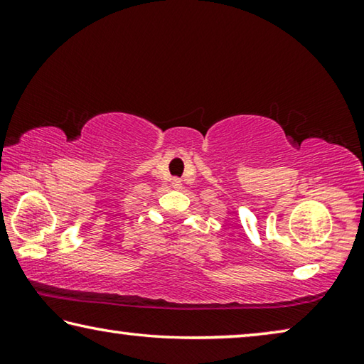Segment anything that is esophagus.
Listing matches in <instances>:
<instances>
[{"instance_id": "esophagus-1", "label": "esophagus", "mask_w": 364, "mask_h": 364, "mask_svg": "<svg viewBox=\"0 0 364 364\" xmlns=\"http://www.w3.org/2000/svg\"><path fill=\"white\" fill-rule=\"evenodd\" d=\"M171 186H173V188H181V180H180V178H173V181H171Z\"/></svg>"}]
</instances>
